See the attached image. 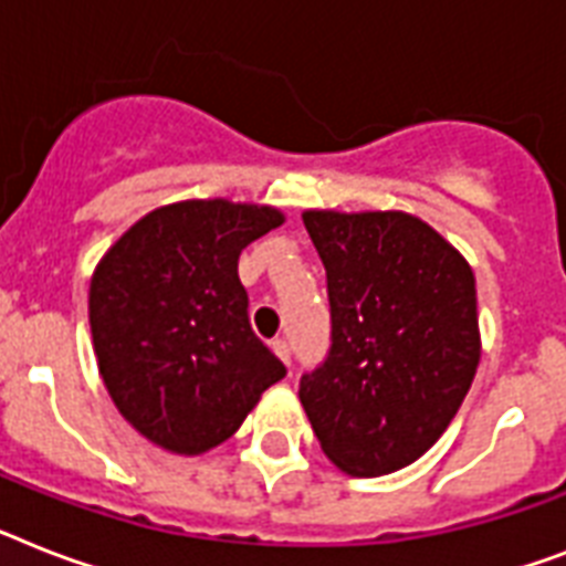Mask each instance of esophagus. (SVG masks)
I'll return each mask as SVG.
<instances>
[{"label": "esophagus", "mask_w": 566, "mask_h": 566, "mask_svg": "<svg viewBox=\"0 0 566 566\" xmlns=\"http://www.w3.org/2000/svg\"><path fill=\"white\" fill-rule=\"evenodd\" d=\"M273 352L279 357H282L284 363H287V366H291V343H287V339L284 337H275L273 339Z\"/></svg>", "instance_id": "1"}]
</instances>
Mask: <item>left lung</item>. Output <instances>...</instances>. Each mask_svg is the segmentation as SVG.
Masks as SVG:
<instances>
[{"instance_id":"obj_1","label":"left lung","mask_w":566,"mask_h":566,"mask_svg":"<svg viewBox=\"0 0 566 566\" xmlns=\"http://www.w3.org/2000/svg\"><path fill=\"white\" fill-rule=\"evenodd\" d=\"M325 264L331 346L298 378L325 457L380 476L448 430L480 363L474 273L439 232L403 211H305Z\"/></svg>"}]
</instances>
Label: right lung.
I'll use <instances>...</instances> for the list:
<instances>
[{"label":"right lung","mask_w":566,"mask_h":566,"mask_svg":"<svg viewBox=\"0 0 566 566\" xmlns=\"http://www.w3.org/2000/svg\"><path fill=\"white\" fill-rule=\"evenodd\" d=\"M282 223L270 206L186 200L150 211L104 255L90 287L92 346L118 412L174 453L227 442L287 375L250 325L247 243Z\"/></svg>","instance_id":"1"}]
</instances>
